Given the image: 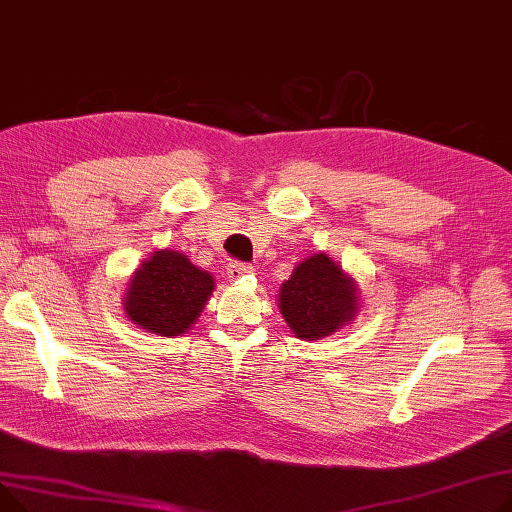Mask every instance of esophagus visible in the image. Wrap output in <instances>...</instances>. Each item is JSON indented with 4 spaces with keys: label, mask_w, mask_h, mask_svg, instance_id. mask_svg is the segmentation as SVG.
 <instances>
[{
    "label": "esophagus",
    "mask_w": 512,
    "mask_h": 512,
    "mask_svg": "<svg viewBox=\"0 0 512 512\" xmlns=\"http://www.w3.org/2000/svg\"><path fill=\"white\" fill-rule=\"evenodd\" d=\"M227 273H229L231 281H239V279L246 277V275H252L254 273V266L246 264V262H231Z\"/></svg>",
    "instance_id": "34e87169"
}]
</instances>
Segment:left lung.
<instances>
[{
    "mask_svg": "<svg viewBox=\"0 0 512 512\" xmlns=\"http://www.w3.org/2000/svg\"><path fill=\"white\" fill-rule=\"evenodd\" d=\"M359 299L353 277L324 252L299 262L281 285L279 310L293 330L306 341H318L349 324Z\"/></svg>",
    "mask_w": 512,
    "mask_h": 512,
    "instance_id": "1",
    "label": "left lung"
}]
</instances>
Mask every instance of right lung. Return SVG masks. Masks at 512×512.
<instances>
[{
	"label": "right lung",
	"instance_id": "obj_1",
	"mask_svg": "<svg viewBox=\"0 0 512 512\" xmlns=\"http://www.w3.org/2000/svg\"><path fill=\"white\" fill-rule=\"evenodd\" d=\"M213 289V275L192 264L188 256L159 250L132 273L124 308L146 333L177 337L198 320Z\"/></svg>",
	"mask_w": 512,
	"mask_h": 512
}]
</instances>
